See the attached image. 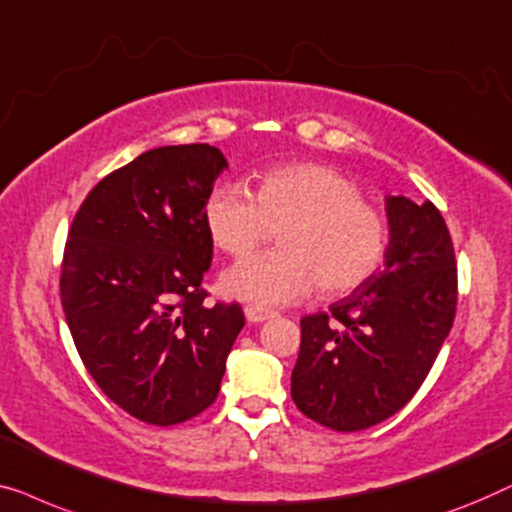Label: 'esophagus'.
<instances>
[{
    "label": "esophagus",
    "instance_id": "1",
    "mask_svg": "<svg viewBox=\"0 0 512 512\" xmlns=\"http://www.w3.org/2000/svg\"><path fill=\"white\" fill-rule=\"evenodd\" d=\"M246 320L248 322H255V325H259V322H266L271 318H276V313L273 311H266V308H259V306H246Z\"/></svg>",
    "mask_w": 512,
    "mask_h": 512
}]
</instances>
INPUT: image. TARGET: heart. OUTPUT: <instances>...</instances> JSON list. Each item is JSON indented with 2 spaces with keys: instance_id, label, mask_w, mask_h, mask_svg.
<instances>
[{
  "instance_id": "heart-1",
  "label": "heart",
  "mask_w": 512,
  "mask_h": 512,
  "mask_svg": "<svg viewBox=\"0 0 512 512\" xmlns=\"http://www.w3.org/2000/svg\"><path fill=\"white\" fill-rule=\"evenodd\" d=\"M204 227L215 248L246 257L276 229V253L227 269V297L259 308L304 299L318 283L325 297L352 292L387 253V222L364 204L359 187L322 164H285L259 174L250 192L220 185L204 199Z\"/></svg>"
}]
</instances>
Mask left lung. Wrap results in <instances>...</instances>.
<instances>
[{
	"mask_svg": "<svg viewBox=\"0 0 512 512\" xmlns=\"http://www.w3.org/2000/svg\"><path fill=\"white\" fill-rule=\"evenodd\" d=\"M390 241L383 266L329 306L301 318L292 399L313 422L362 431L413 399L457 306L455 250L431 201L385 197Z\"/></svg>",
	"mask_w": 512,
	"mask_h": 512,
	"instance_id": "8db88e82",
	"label": "left lung"
}]
</instances>
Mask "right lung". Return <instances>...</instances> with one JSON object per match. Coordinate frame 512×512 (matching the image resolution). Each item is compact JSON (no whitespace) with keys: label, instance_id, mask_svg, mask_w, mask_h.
<instances>
[{"label":"right lung","instance_id":"right-lung-1","mask_svg":"<svg viewBox=\"0 0 512 512\" xmlns=\"http://www.w3.org/2000/svg\"><path fill=\"white\" fill-rule=\"evenodd\" d=\"M225 169L208 143L148 150L92 187L64 248L62 308L85 369L157 427L211 406L246 325L201 287L213 259L201 208Z\"/></svg>","mask_w":512,"mask_h":512}]
</instances>
